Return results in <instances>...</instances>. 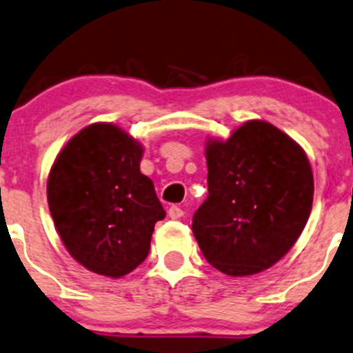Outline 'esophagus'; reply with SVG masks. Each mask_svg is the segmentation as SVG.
Returning <instances> with one entry per match:
<instances>
[{"instance_id": "obj_1", "label": "esophagus", "mask_w": 353, "mask_h": 353, "mask_svg": "<svg viewBox=\"0 0 353 353\" xmlns=\"http://www.w3.org/2000/svg\"><path fill=\"white\" fill-rule=\"evenodd\" d=\"M168 216L172 217V219H180V217H183V210L178 205H172L168 209Z\"/></svg>"}]
</instances>
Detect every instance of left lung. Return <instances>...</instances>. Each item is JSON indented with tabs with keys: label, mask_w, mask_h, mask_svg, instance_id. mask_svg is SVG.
<instances>
[{
	"label": "left lung",
	"mask_w": 353,
	"mask_h": 353,
	"mask_svg": "<svg viewBox=\"0 0 353 353\" xmlns=\"http://www.w3.org/2000/svg\"><path fill=\"white\" fill-rule=\"evenodd\" d=\"M209 197L192 231L205 260L245 277L277 263L310 219L314 181L303 148L272 123L248 121L205 144Z\"/></svg>",
	"instance_id": "obj_1"
}]
</instances>
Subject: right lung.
<instances>
[{
	"label": "right lung",
	"mask_w": 353,
	"mask_h": 353,
	"mask_svg": "<svg viewBox=\"0 0 353 353\" xmlns=\"http://www.w3.org/2000/svg\"><path fill=\"white\" fill-rule=\"evenodd\" d=\"M143 146L114 123L79 130L57 154L47 202L69 255L95 274L119 279L146 260L154 224L166 216Z\"/></svg>",
	"instance_id": "right-lung-1"
}]
</instances>
